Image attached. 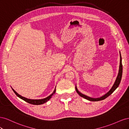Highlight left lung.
<instances>
[{
	"label": "left lung",
	"mask_w": 129,
	"mask_h": 129,
	"mask_svg": "<svg viewBox=\"0 0 129 129\" xmlns=\"http://www.w3.org/2000/svg\"><path fill=\"white\" fill-rule=\"evenodd\" d=\"M119 55H120V63H119V71H118V73L117 76L116 77V79L115 81V82L113 84L112 87L110 89L108 92L106 93H105L104 95L102 96H101L100 97H99V98H92V97H90L89 96H88L87 95H85L84 94H83L82 93H81L79 91V90L77 89L76 85L75 86V89H76V91L77 92L78 94H79L81 97H82L83 98L86 99L87 100H89L90 101H99L101 100H103L105 99L108 97L109 96H110L111 93L114 92L115 90L117 88V87L119 86V83L120 82L121 79H122V72H123V67H122V57H121V54L119 52Z\"/></svg>",
	"instance_id": "1"
}]
</instances>
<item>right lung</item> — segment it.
Masks as SVG:
<instances>
[{
	"label": "right lung",
	"instance_id": "right-lung-1",
	"mask_svg": "<svg viewBox=\"0 0 129 129\" xmlns=\"http://www.w3.org/2000/svg\"><path fill=\"white\" fill-rule=\"evenodd\" d=\"M12 89L13 91L15 93V95H16L18 97H19V98L22 99V100L25 101V102H26L27 103H30L31 104H34V105H40V104H44V103L47 102L48 101H49L50 99V98H52V96L54 94V93H55V91H56V87H55V89H54V91L53 92L52 94H50L48 97H46V98L43 99H39V100H32V99H27L25 97H23V96L20 95L19 94V93H18L16 91H15L12 88Z\"/></svg>",
	"mask_w": 129,
	"mask_h": 129
}]
</instances>
